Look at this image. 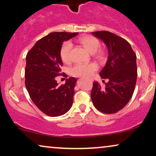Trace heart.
<instances>
[{
  "mask_svg": "<svg viewBox=\"0 0 156 156\" xmlns=\"http://www.w3.org/2000/svg\"><path fill=\"white\" fill-rule=\"evenodd\" d=\"M79 44L87 49L91 53H97L98 58L103 57V53L98 51L101 47V43L98 39L91 36H87L80 38L77 40ZM73 44L70 41H66L62 44L60 49V55L62 61L64 63H69L72 60L71 52ZM98 69V65L94 62L87 63V64H76L70 69V73L74 76L80 77H88Z\"/></svg>",
  "mask_w": 156,
  "mask_h": 156,
  "instance_id": "heart-1",
  "label": "heart"
}]
</instances>
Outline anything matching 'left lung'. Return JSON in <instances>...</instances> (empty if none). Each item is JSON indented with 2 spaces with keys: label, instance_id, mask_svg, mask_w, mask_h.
Returning a JSON list of instances; mask_svg holds the SVG:
<instances>
[{
  "label": "left lung",
  "instance_id": "obj_1",
  "mask_svg": "<svg viewBox=\"0 0 156 156\" xmlns=\"http://www.w3.org/2000/svg\"><path fill=\"white\" fill-rule=\"evenodd\" d=\"M92 34L103 41L108 51L107 62L99 74L108 82L104 89L98 82H94L92 102L99 111L115 113L127 104L134 93L137 77L136 54L129 43L113 33L100 31Z\"/></svg>",
  "mask_w": 156,
  "mask_h": 156
}]
</instances>
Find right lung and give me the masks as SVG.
I'll return each mask as SVG.
<instances>
[{
    "mask_svg": "<svg viewBox=\"0 0 156 156\" xmlns=\"http://www.w3.org/2000/svg\"><path fill=\"white\" fill-rule=\"evenodd\" d=\"M77 34H49L38 41L27 55L26 88L33 103L48 116L62 115L73 105L76 79H67L65 84L59 86L55 77L61 74L62 62L60 52L62 43Z\"/></svg>",
    "mask_w": 156,
    "mask_h": 156,
    "instance_id": "obj_1",
    "label": "right lung"
}]
</instances>
